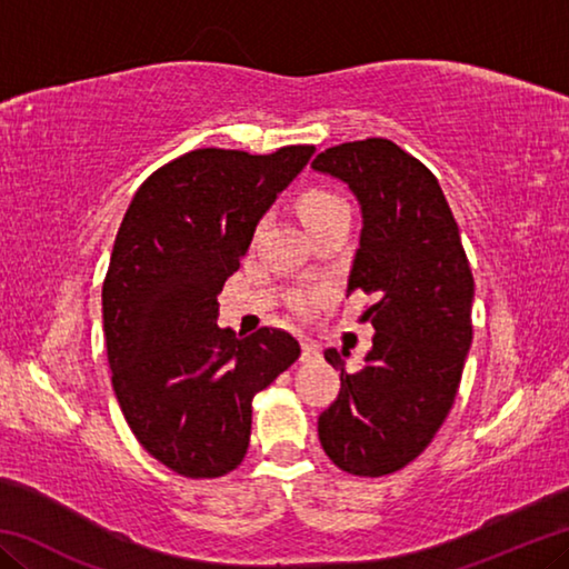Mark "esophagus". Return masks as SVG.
Returning a JSON list of instances; mask_svg holds the SVG:
<instances>
[{
    "label": "esophagus",
    "instance_id": "1",
    "mask_svg": "<svg viewBox=\"0 0 569 569\" xmlns=\"http://www.w3.org/2000/svg\"><path fill=\"white\" fill-rule=\"evenodd\" d=\"M319 356H321L319 346H316L313 341H301V359L303 361H313V359H319Z\"/></svg>",
    "mask_w": 569,
    "mask_h": 569
}]
</instances>
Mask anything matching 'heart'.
<instances>
[{"label": "heart", "instance_id": "obj_1", "mask_svg": "<svg viewBox=\"0 0 569 569\" xmlns=\"http://www.w3.org/2000/svg\"><path fill=\"white\" fill-rule=\"evenodd\" d=\"M298 216H301L303 226L308 230H316L319 226L331 223V220L349 218V206L346 200L336 196L331 190H306L301 198H298ZM321 301V293H301L296 298L298 311H311V308Z\"/></svg>", "mask_w": 569, "mask_h": 569}]
</instances>
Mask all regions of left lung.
<instances>
[{
	"instance_id": "1",
	"label": "left lung",
	"mask_w": 569,
	"mask_h": 569,
	"mask_svg": "<svg viewBox=\"0 0 569 569\" xmlns=\"http://www.w3.org/2000/svg\"><path fill=\"white\" fill-rule=\"evenodd\" d=\"M313 170L343 180L361 206L349 293L373 296L366 363L326 349L341 391L319 417L321 447L356 477H383L417 459L455 403L471 346L475 278L457 220L431 170L397 142L369 138L323 150Z\"/></svg>"
}]
</instances>
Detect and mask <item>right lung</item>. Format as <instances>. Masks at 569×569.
Masks as SVG:
<instances>
[{
	"mask_svg": "<svg viewBox=\"0 0 569 569\" xmlns=\"http://www.w3.org/2000/svg\"><path fill=\"white\" fill-rule=\"evenodd\" d=\"M313 150H190L152 172L122 218L102 283L112 389L148 455L182 477L243 461L253 397L301 356L281 329H220L218 293Z\"/></svg>",
	"mask_w": 569,
	"mask_h": 569,
	"instance_id": "1",
	"label": "right lung"
}]
</instances>
